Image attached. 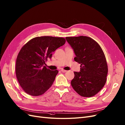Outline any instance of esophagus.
Returning a JSON list of instances; mask_svg holds the SVG:
<instances>
[{
  "instance_id": "34e87169",
  "label": "esophagus",
  "mask_w": 125,
  "mask_h": 125,
  "mask_svg": "<svg viewBox=\"0 0 125 125\" xmlns=\"http://www.w3.org/2000/svg\"><path fill=\"white\" fill-rule=\"evenodd\" d=\"M61 71H62V72H63V73H65V72H67L66 70H64V69H62V70H61Z\"/></svg>"
}]
</instances>
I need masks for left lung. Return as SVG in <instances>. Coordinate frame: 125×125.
Here are the masks:
<instances>
[{
  "instance_id": "obj_1",
  "label": "left lung",
  "mask_w": 125,
  "mask_h": 125,
  "mask_svg": "<svg viewBox=\"0 0 125 125\" xmlns=\"http://www.w3.org/2000/svg\"><path fill=\"white\" fill-rule=\"evenodd\" d=\"M65 38L76 55L74 61L80 63L81 67L80 72H74L71 85L81 96H94L106 82L108 66L104 53L98 43L90 37Z\"/></svg>"
}]
</instances>
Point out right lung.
Instances as JSON below:
<instances>
[{"label":"right lung","mask_w":125,"mask_h":125,"mask_svg":"<svg viewBox=\"0 0 125 125\" xmlns=\"http://www.w3.org/2000/svg\"><path fill=\"white\" fill-rule=\"evenodd\" d=\"M65 39L51 36L31 39L21 49L16 63L17 80L22 90L31 96L43 94L50 88L59 71L44 65L52 52L65 44Z\"/></svg>","instance_id":"obj_1"}]
</instances>
